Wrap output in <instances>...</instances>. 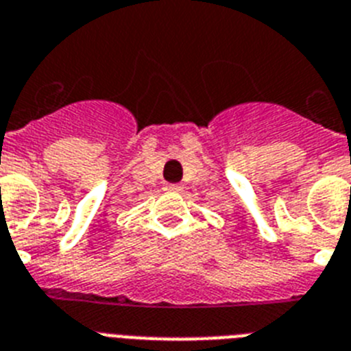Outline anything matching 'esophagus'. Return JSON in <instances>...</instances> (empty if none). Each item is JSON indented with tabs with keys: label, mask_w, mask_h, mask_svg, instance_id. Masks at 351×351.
I'll return each mask as SVG.
<instances>
[{
	"label": "esophagus",
	"mask_w": 351,
	"mask_h": 351,
	"mask_svg": "<svg viewBox=\"0 0 351 351\" xmlns=\"http://www.w3.org/2000/svg\"><path fill=\"white\" fill-rule=\"evenodd\" d=\"M182 189H184V185L182 184H166L164 185V191H167V193H180Z\"/></svg>",
	"instance_id": "obj_1"
}]
</instances>
